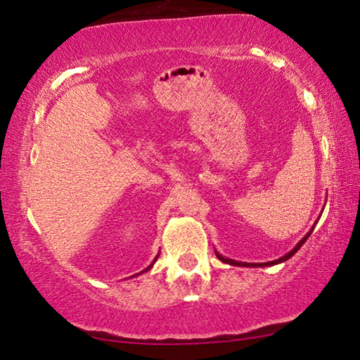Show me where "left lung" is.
Masks as SVG:
<instances>
[{
    "label": "left lung",
    "mask_w": 360,
    "mask_h": 360,
    "mask_svg": "<svg viewBox=\"0 0 360 360\" xmlns=\"http://www.w3.org/2000/svg\"><path fill=\"white\" fill-rule=\"evenodd\" d=\"M311 231H313V229H311V230H309V231H308V233H307V235H304V236H303V238H302L300 241H298V243H297V246H295L294 249H292V251H290V252H288V254H285V255H283V257H279L278 260L265 262V264H248V262H236V260H231V259H227V257H222V255H221V254H219V252H216V255H217V257H219V259H221L222 262H225V264H229V265H235V266H270V265H276V264H281V262H285V260H288V259H290V257H292V255H294V254H295V252L298 251V249H300V248L303 246V243L308 240V236H309V235H311Z\"/></svg>",
    "instance_id": "8db88e82"
}]
</instances>
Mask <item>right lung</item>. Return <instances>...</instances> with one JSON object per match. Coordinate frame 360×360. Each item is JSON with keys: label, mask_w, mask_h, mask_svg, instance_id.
I'll list each match as a JSON object with an SVG mask.
<instances>
[{"label": "right lung", "mask_w": 360, "mask_h": 360, "mask_svg": "<svg viewBox=\"0 0 360 360\" xmlns=\"http://www.w3.org/2000/svg\"><path fill=\"white\" fill-rule=\"evenodd\" d=\"M155 259H157V257H155ZM154 262H155V260H154ZM154 262H152V264H150V265H149L148 268H146V270H144V271H148V270H150V266H152V265H154ZM141 273H143V271H141Z\"/></svg>", "instance_id": "1"}]
</instances>
